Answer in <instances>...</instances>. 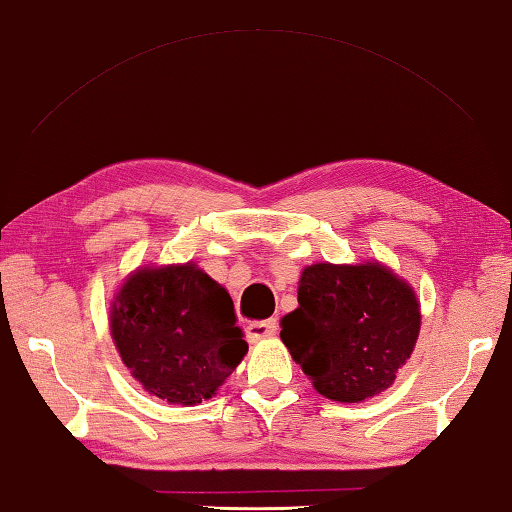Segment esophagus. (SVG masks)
<instances>
[{"mask_svg": "<svg viewBox=\"0 0 512 512\" xmlns=\"http://www.w3.org/2000/svg\"><path fill=\"white\" fill-rule=\"evenodd\" d=\"M279 329V324L276 320H263V322H251L247 324L245 335L249 342H258V340H265V338H272V335Z\"/></svg>", "mask_w": 512, "mask_h": 512, "instance_id": "esophagus-1", "label": "esophagus"}]
</instances>
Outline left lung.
<instances>
[{
	"label": "left lung",
	"instance_id": "left-lung-1",
	"mask_svg": "<svg viewBox=\"0 0 512 512\" xmlns=\"http://www.w3.org/2000/svg\"><path fill=\"white\" fill-rule=\"evenodd\" d=\"M297 301L281 317V340L322 397L360 404L395 383L415 349L422 311L392 267L313 263L301 270Z\"/></svg>",
	"mask_w": 512,
	"mask_h": 512
}]
</instances>
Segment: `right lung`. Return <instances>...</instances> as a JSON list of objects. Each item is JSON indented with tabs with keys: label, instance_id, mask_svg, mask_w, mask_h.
Segmentation results:
<instances>
[{
	"label": "right lung",
	"instance_id": "1",
	"mask_svg": "<svg viewBox=\"0 0 512 512\" xmlns=\"http://www.w3.org/2000/svg\"><path fill=\"white\" fill-rule=\"evenodd\" d=\"M111 338L152 397L197 406L247 354L231 295L195 261L140 265L111 301Z\"/></svg>",
	"mask_w": 512,
	"mask_h": 512
}]
</instances>
